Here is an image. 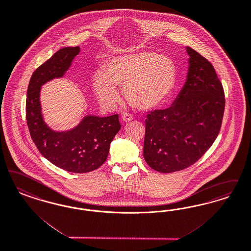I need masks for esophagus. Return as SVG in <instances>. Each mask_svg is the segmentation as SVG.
Returning <instances> with one entry per match:
<instances>
[{
    "label": "esophagus",
    "mask_w": 251,
    "mask_h": 251,
    "mask_svg": "<svg viewBox=\"0 0 251 251\" xmlns=\"http://www.w3.org/2000/svg\"><path fill=\"white\" fill-rule=\"evenodd\" d=\"M132 116L130 115V113H124L123 115H122V117H121V121H123V122H130V121H132Z\"/></svg>",
    "instance_id": "34e87169"
}]
</instances>
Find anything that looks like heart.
I'll return each mask as SVG.
<instances>
[{
    "label": "heart",
    "mask_w": 251,
    "mask_h": 251,
    "mask_svg": "<svg viewBox=\"0 0 251 251\" xmlns=\"http://www.w3.org/2000/svg\"><path fill=\"white\" fill-rule=\"evenodd\" d=\"M177 82V69L170 57L151 51L120 55L109 61L104 72L93 78L98 99L105 104L118 100L117 86H123L128 103L140 110L164 104Z\"/></svg>",
    "instance_id": "heart-1"
}]
</instances>
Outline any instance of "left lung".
Returning <instances> with one entry per match:
<instances>
[{
    "mask_svg": "<svg viewBox=\"0 0 251 251\" xmlns=\"http://www.w3.org/2000/svg\"><path fill=\"white\" fill-rule=\"evenodd\" d=\"M187 78L173 105L147 114L144 157L153 170L169 173L196 163L221 130L225 98L209 61L190 47Z\"/></svg>",
    "mask_w": 251,
    "mask_h": 251,
    "instance_id": "1",
    "label": "left lung"
}]
</instances>
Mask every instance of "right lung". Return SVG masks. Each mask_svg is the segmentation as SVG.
Listing matches in <instances>:
<instances>
[{
	"instance_id": "right-lung-1",
	"label": "right lung",
	"mask_w": 251,
	"mask_h": 251,
	"mask_svg": "<svg viewBox=\"0 0 251 251\" xmlns=\"http://www.w3.org/2000/svg\"><path fill=\"white\" fill-rule=\"evenodd\" d=\"M79 51L78 46L62 48L35 70L27 87L26 119L31 139L46 159L69 173H84L106 160L110 143L121 130L119 115L86 116L74 129L54 131L44 122L40 102L41 87L63 77Z\"/></svg>"
}]
</instances>
